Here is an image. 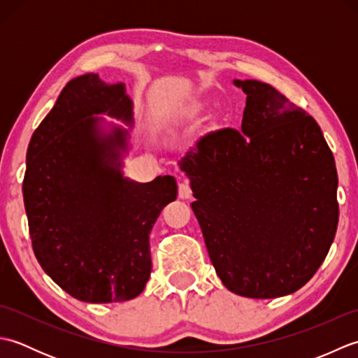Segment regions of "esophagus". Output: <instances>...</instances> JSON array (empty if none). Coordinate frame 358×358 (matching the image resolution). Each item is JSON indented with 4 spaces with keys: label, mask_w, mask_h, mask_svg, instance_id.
<instances>
[{
    "label": "esophagus",
    "mask_w": 358,
    "mask_h": 358,
    "mask_svg": "<svg viewBox=\"0 0 358 358\" xmlns=\"http://www.w3.org/2000/svg\"><path fill=\"white\" fill-rule=\"evenodd\" d=\"M178 196L181 200H187L192 196V191H191V186H189V181L183 180L178 183Z\"/></svg>",
    "instance_id": "34e87169"
}]
</instances>
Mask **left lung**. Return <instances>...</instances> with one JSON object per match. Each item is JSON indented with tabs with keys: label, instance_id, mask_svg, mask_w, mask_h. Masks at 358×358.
<instances>
[{
	"label": "left lung",
	"instance_id": "8db88e82",
	"mask_svg": "<svg viewBox=\"0 0 358 358\" xmlns=\"http://www.w3.org/2000/svg\"><path fill=\"white\" fill-rule=\"evenodd\" d=\"M234 85L246 94L240 131L201 136L178 166L223 285L248 299H277L305 286L329 252L336 162L317 121L277 89Z\"/></svg>",
	"mask_w": 358,
	"mask_h": 358
}]
</instances>
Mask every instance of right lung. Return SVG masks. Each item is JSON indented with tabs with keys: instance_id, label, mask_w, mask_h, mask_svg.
Listing matches in <instances>:
<instances>
[{
	"instance_id": "right-lung-1",
	"label": "right lung",
	"mask_w": 358,
	"mask_h": 358,
	"mask_svg": "<svg viewBox=\"0 0 358 358\" xmlns=\"http://www.w3.org/2000/svg\"><path fill=\"white\" fill-rule=\"evenodd\" d=\"M95 115L134 126L123 83L98 73L71 80L30 138L22 196L44 272L77 300L126 301L150 277L149 235L177 199V181L124 177L129 131Z\"/></svg>"
}]
</instances>
